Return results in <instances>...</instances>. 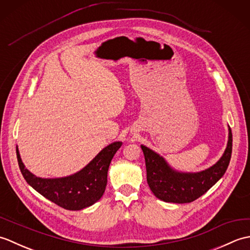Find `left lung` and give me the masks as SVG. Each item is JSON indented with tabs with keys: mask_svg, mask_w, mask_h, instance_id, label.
Returning <instances> with one entry per match:
<instances>
[{
	"mask_svg": "<svg viewBox=\"0 0 250 250\" xmlns=\"http://www.w3.org/2000/svg\"><path fill=\"white\" fill-rule=\"evenodd\" d=\"M144 152L147 183L158 199L171 203H190L208 191L224 176L229 167L232 153V132L224 155L213 167L196 173L178 172L168 166L164 158L142 145Z\"/></svg>",
	"mask_w": 250,
	"mask_h": 250,
	"instance_id": "left-lung-1",
	"label": "left lung"
}]
</instances>
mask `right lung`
Instances as JSON below:
<instances>
[{
    "label": "right lung",
    "instance_id": "1",
    "mask_svg": "<svg viewBox=\"0 0 250 250\" xmlns=\"http://www.w3.org/2000/svg\"><path fill=\"white\" fill-rule=\"evenodd\" d=\"M121 142H114L103 148L92 161L81 171L60 178H41L32 174L21 160L16 147L21 174L32 188L46 199L68 210H81L98 202L107 185V172L111 159L121 147Z\"/></svg>",
    "mask_w": 250,
    "mask_h": 250
}]
</instances>
